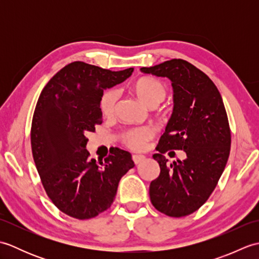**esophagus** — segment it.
Instances as JSON below:
<instances>
[{
    "label": "esophagus",
    "mask_w": 259,
    "mask_h": 259,
    "mask_svg": "<svg viewBox=\"0 0 259 259\" xmlns=\"http://www.w3.org/2000/svg\"><path fill=\"white\" fill-rule=\"evenodd\" d=\"M145 156H142V155H134L133 156V160H134V162L136 163V164H138V163H140L141 161H144L145 160Z\"/></svg>",
    "instance_id": "obj_1"
}]
</instances>
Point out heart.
<instances>
[{"instance_id":"obj_1","label":"heart","mask_w":259,"mask_h":259,"mask_svg":"<svg viewBox=\"0 0 259 259\" xmlns=\"http://www.w3.org/2000/svg\"><path fill=\"white\" fill-rule=\"evenodd\" d=\"M135 95L150 108L157 107L167 96V89L160 80L151 76H142L136 80L131 85ZM118 102V92L109 89L103 92L100 100V110L104 117H112L115 112ZM153 137V130L150 126L130 128L121 133L122 144L133 150H144L148 141Z\"/></svg>"}]
</instances>
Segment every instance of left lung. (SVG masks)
Returning a JSON list of instances; mask_svg holds the SVG:
<instances>
[{
  "instance_id": "1",
  "label": "left lung",
  "mask_w": 259,
  "mask_h": 259,
  "mask_svg": "<svg viewBox=\"0 0 259 259\" xmlns=\"http://www.w3.org/2000/svg\"><path fill=\"white\" fill-rule=\"evenodd\" d=\"M140 70L167 76L174 88V112L153 155L160 175L150 184V200L167 216H188L208 200L228 160L232 134L223 98L209 76L185 60ZM171 150L185 151V160L169 165L164 153Z\"/></svg>"
}]
</instances>
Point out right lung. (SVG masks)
<instances>
[{
  "label": "right lung",
  "instance_id": "1",
  "mask_svg": "<svg viewBox=\"0 0 259 259\" xmlns=\"http://www.w3.org/2000/svg\"><path fill=\"white\" fill-rule=\"evenodd\" d=\"M133 71L75 61L54 74L38 97L31 125L33 159L48 197L70 217L90 219L107 210L121 177L135 167L130 152L119 148L99 162L85 149V136L102 123L103 90Z\"/></svg>",
  "mask_w": 259,
  "mask_h": 259
}]
</instances>
